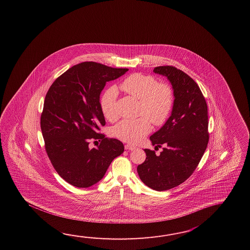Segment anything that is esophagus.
<instances>
[{
	"mask_svg": "<svg viewBox=\"0 0 250 250\" xmlns=\"http://www.w3.org/2000/svg\"><path fill=\"white\" fill-rule=\"evenodd\" d=\"M125 149L126 150H134V149H136V146L132 145H125Z\"/></svg>",
	"mask_w": 250,
	"mask_h": 250,
	"instance_id": "esophagus-1",
	"label": "esophagus"
}]
</instances>
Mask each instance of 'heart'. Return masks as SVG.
I'll return each mask as SVG.
<instances>
[{
    "label": "heart",
    "mask_w": 250,
    "mask_h": 250,
    "mask_svg": "<svg viewBox=\"0 0 250 250\" xmlns=\"http://www.w3.org/2000/svg\"><path fill=\"white\" fill-rule=\"evenodd\" d=\"M120 86L127 95L140 101L138 112L140 117L123 120L113 127L112 134L124 142L138 143L150 133L152 123L160 127L167 122L174 104L173 90L169 84L142 73L129 75ZM117 96V88L112 85L104 92L100 100L104 116L112 123L119 116Z\"/></svg>",
    "instance_id": "b5f03b06"
}]
</instances>
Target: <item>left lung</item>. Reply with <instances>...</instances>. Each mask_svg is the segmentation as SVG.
I'll list each match as a JSON object with an SVG mask.
<instances>
[{
	"instance_id": "left-lung-1",
	"label": "left lung",
	"mask_w": 250,
	"mask_h": 250,
	"mask_svg": "<svg viewBox=\"0 0 250 250\" xmlns=\"http://www.w3.org/2000/svg\"><path fill=\"white\" fill-rule=\"evenodd\" d=\"M154 73L170 80L174 104L170 118L150 137L154 151L145 149L146 158L138 166L140 180L157 191L168 190L188 180L202 158L209 141L208 104L195 80L173 66H159Z\"/></svg>"
}]
</instances>
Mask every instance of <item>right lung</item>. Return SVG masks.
<instances>
[{"instance_id": "right-lung-1", "label": "right lung", "mask_w": 250, "mask_h": 250, "mask_svg": "<svg viewBox=\"0 0 250 250\" xmlns=\"http://www.w3.org/2000/svg\"><path fill=\"white\" fill-rule=\"evenodd\" d=\"M127 70L81 62L48 90L40 121L44 147L53 168L72 186L88 188L101 181L112 160L124 151L120 140L98 132L105 125L99 100L106 82ZM92 139L101 141L97 148L89 147Z\"/></svg>"}]
</instances>
